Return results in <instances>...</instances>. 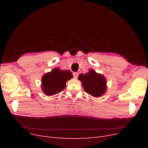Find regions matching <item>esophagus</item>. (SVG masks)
Segmentation results:
<instances>
[{"mask_svg":"<svg viewBox=\"0 0 148 148\" xmlns=\"http://www.w3.org/2000/svg\"><path fill=\"white\" fill-rule=\"evenodd\" d=\"M73 77H74L75 78L77 79V78H78V73H77V72H74V73H73Z\"/></svg>","mask_w":148,"mask_h":148,"instance_id":"1","label":"esophagus"}]
</instances>
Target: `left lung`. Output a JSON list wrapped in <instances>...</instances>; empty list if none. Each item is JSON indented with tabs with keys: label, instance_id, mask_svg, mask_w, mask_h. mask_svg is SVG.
<instances>
[{
	"label": "left lung",
	"instance_id": "1",
	"mask_svg": "<svg viewBox=\"0 0 148 148\" xmlns=\"http://www.w3.org/2000/svg\"><path fill=\"white\" fill-rule=\"evenodd\" d=\"M78 79L81 81L84 91L93 97H99L107 91L106 78L92 69L86 73L79 75Z\"/></svg>",
	"mask_w": 148,
	"mask_h": 148
}]
</instances>
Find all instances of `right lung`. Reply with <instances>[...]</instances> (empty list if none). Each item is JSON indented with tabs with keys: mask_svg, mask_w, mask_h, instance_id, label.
Returning a JSON list of instances; mask_svg holds the SVG:
<instances>
[{
	"mask_svg": "<svg viewBox=\"0 0 148 148\" xmlns=\"http://www.w3.org/2000/svg\"><path fill=\"white\" fill-rule=\"evenodd\" d=\"M73 77L69 70H62L59 67L54 68L43 75L41 79V89L46 95L50 96L62 91L66 83Z\"/></svg>",
	"mask_w": 148,
	"mask_h": 148,
	"instance_id": "obj_1",
	"label": "right lung"
}]
</instances>
